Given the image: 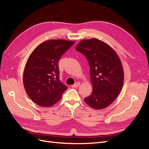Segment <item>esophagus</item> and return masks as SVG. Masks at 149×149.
Listing matches in <instances>:
<instances>
[{
	"instance_id": "obj_1",
	"label": "esophagus",
	"mask_w": 149,
	"mask_h": 149,
	"mask_svg": "<svg viewBox=\"0 0 149 149\" xmlns=\"http://www.w3.org/2000/svg\"><path fill=\"white\" fill-rule=\"evenodd\" d=\"M80 83L79 82H76L75 84H73L71 86V87L72 88H77V87H78V86H80Z\"/></svg>"
}]
</instances>
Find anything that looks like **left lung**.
<instances>
[{"label":"left lung","mask_w":149,"mask_h":149,"mask_svg":"<svg viewBox=\"0 0 149 149\" xmlns=\"http://www.w3.org/2000/svg\"><path fill=\"white\" fill-rule=\"evenodd\" d=\"M76 50L86 57L90 67L93 92L84 101L95 109L107 107L123 86L124 71L119 56L109 45L97 38L81 40Z\"/></svg>","instance_id":"obj_1"}]
</instances>
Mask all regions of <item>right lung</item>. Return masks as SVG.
Returning a JSON list of instances; mask_svg holds the SVG:
<instances>
[{"mask_svg": "<svg viewBox=\"0 0 149 149\" xmlns=\"http://www.w3.org/2000/svg\"><path fill=\"white\" fill-rule=\"evenodd\" d=\"M74 42L48 40L40 43L30 54L24 68L23 81L28 96L38 106L54 105L68 89L60 80L58 62Z\"/></svg>", "mask_w": 149, "mask_h": 149, "instance_id": "right-lung-1", "label": "right lung"}]
</instances>
